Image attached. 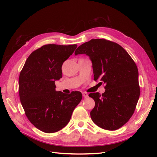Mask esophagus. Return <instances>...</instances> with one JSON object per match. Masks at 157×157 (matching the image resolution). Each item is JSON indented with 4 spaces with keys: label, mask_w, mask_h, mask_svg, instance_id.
<instances>
[{
    "label": "esophagus",
    "mask_w": 157,
    "mask_h": 157,
    "mask_svg": "<svg viewBox=\"0 0 157 157\" xmlns=\"http://www.w3.org/2000/svg\"><path fill=\"white\" fill-rule=\"evenodd\" d=\"M82 96L84 97V98H87V97L88 96V94L86 93V92H83V93H82Z\"/></svg>",
    "instance_id": "1"
}]
</instances>
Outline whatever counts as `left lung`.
Masks as SVG:
<instances>
[{"label": "left lung", "instance_id": "left-lung-1", "mask_svg": "<svg viewBox=\"0 0 157 157\" xmlns=\"http://www.w3.org/2000/svg\"><path fill=\"white\" fill-rule=\"evenodd\" d=\"M88 55L92 60L94 80L105 84V92L90 93L95 107L93 122L107 130H116L130 120L140 95L138 69L134 61L115 42L92 39L80 45L75 54Z\"/></svg>", "mask_w": 157, "mask_h": 157}]
</instances>
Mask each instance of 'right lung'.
<instances>
[{
  "label": "right lung",
  "instance_id": "right-lung-1",
  "mask_svg": "<svg viewBox=\"0 0 157 157\" xmlns=\"http://www.w3.org/2000/svg\"><path fill=\"white\" fill-rule=\"evenodd\" d=\"M77 44H46L28 57L19 77V94L25 115L32 124L45 133L62 129L69 122L82 94L56 92L55 80L62 77L64 61Z\"/></svg>",
  "mask_w": 157,
  "mask_h": 157
}]
</instances>
